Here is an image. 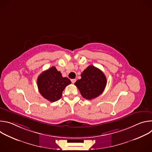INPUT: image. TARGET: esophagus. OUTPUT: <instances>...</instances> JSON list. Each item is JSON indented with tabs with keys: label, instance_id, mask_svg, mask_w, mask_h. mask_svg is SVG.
<instances>
[{
	"label": "esophagus",
	"instance_id": "obj_1",
	"mask_svg": "<svg viewBox=\"0 0 152 152\" xmlns=\"http://www.w3.org/2000/svg\"><path fill=\"white\" fill-rule=\"evenodd\" d=\"M76 80L75 79H73L71 80V81H72V82L73 83H74L76 82Z\"/></svg>",
	"mask_w": 152,
	"mask_h": 152
}]
</instances>
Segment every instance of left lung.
Segmentation results:
<instances>
[{
	"label": "left lung",
	"mask_w": 152,
	"mask_h": 152,
	"mask_svg": "<svg viewBox=\"0 0 152 152\" xmlns=\"http://www.w3.org/2000/svg\"><path fill=\"white\" fill-rule=\"evenodd\" d=\"M106 83L104 74L100 69L90 66L82 73L81 79H78L75 85L83 98L91 100L103 93Z\"/></svg>",
	"instance_id": "8db88e82"
}]
</instances>
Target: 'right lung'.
Wrapping results in <instances>:
<instances>
[{"label": "right lung", "instance_id": "right-lung-1", "mask_svg": "<svg viewBox=\"0 0 152 152\" xmlns=\"http://www.w3.org/2000/svg\"><path fill=\"white\" fill-rule=\"evenodd\" d=\"M71 83L67 77H64L55 67L43 72L37 79L39 93L48 100L54 102L59 100L65 88Z\"/></svg>", "mask_w": 152, "mask_h": 152}]
</instances>
